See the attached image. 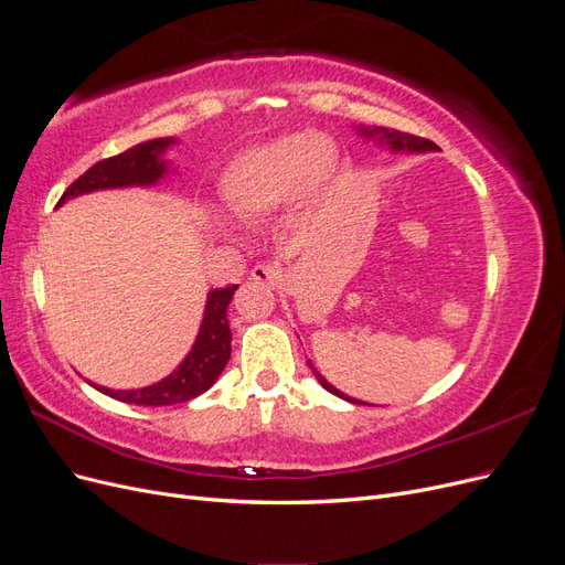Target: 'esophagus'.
<instances>
[{
    "label": "esophagus",
    "mask_w": 565,
    "mask_h": 565,
    "mask_svg": "<svg viewBox=\"0 0 565 565\" xmlns=\"http://www.w3.org/2000/svg\"><path fill=\"white\" fill-rule=\"evenodd\" d=\"M280 266L278 264H273V262H262V264H256L254 268H252V273H249V278L252 280H256V282H262V285H268V287H273V285H278L280 282Z\"/></svg>",
    "instance_id": "esophagus-1"
}]
</instances>
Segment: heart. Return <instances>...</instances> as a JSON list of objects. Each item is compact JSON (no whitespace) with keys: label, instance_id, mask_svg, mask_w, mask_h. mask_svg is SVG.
Segmentation results:
<instances>
[{"label":"heart","instance_id":"obj_1","mask_svg":"<svg viewBox=\"0 0 565 565\" xmlns=\"http://www.w3.org/2000/svg\"><path fill=\"white\" fill-rule=\"evenodd\" d=\"M337 167V148L322 134H287L241 152L218 179L224 207L254 221L285 202L316 195Z\"/></svg>","mask_w":565,"mask_h":565}]
</instances>
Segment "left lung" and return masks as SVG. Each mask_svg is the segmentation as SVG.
<instances>
[{
  "label": "left lung",
  "instance_id": "obj_1",
  "mask_svg": "<svg viewBox=\"0 0 565 565\" xmlns=\"http://www.w3.org/2000/svg\"><path fill=\"white\" fill-rule=\"evenodd\" d=\"M365 136H374V134H380V141H386L393 150H409V152H426V150H438V146L434 143V141H429V139H424V136H415V134H405V131H396V129H374V131H370V129H361ZM309 367L313 370V374H316V380L328 388L330 393H334V396H339V398H344V401H351V403H358V401H353V398H349V396H344V393H341L339 388H334L328 380L322 377V374L309 363Z\"/></svg>",
  "mask_w": 565,
  "mask_h": 565
}]
</instances>
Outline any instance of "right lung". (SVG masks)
<instances>
[{
    "label": "right lung",
    "mask_w": 565,
    "mask_h": 565,
    "mask_svg": "<svg viewBox=\"0 0 565 565\" xmlns=\"http://www.w3.org/2000/svg\"><path fill=\"white\" fill-rule=\"evenodd\" d=\"M169 143H172V139H152L119 152L115 158L96 162L79 179H75L65 188L58 204H63L67 198L100 191V188L156 183L167 172V162L160 156ZM235 289L237 285L212 289L195 347L185 355V361L179 365V370L169 374L167 380L139 391H113L106 386H94L115 401L148 407L185 403L200 396V393H204L216 382L221 370L226 367L231 358V328L226 311Z\"/></svg>",
    "instance_id": "obj_1"
}]
</instances>
